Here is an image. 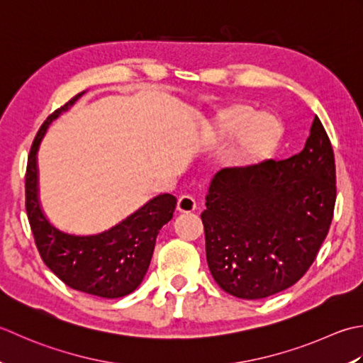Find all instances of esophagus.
I'll list each match as a JSON object with an SVG mask.
<instances>
[{
	"mask_svg": "<svg viewBox=\"0 0 363 363\" xmlns=\"http://www.w3.org/2000/svg\"><path fill=\"white\" fill-rule=\"evenodd\" d=\"M196 199L192 196H182L177 203V210L180 213H191L196 210Z\"/></svg>",
	"mask_w": 363,
	"mask_h": 363,
	"instance_id": "obj_1",
	"label": "esophagus"
}]
</instances>
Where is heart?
Masks as SVG:
<instances>
[{"mask_svg":"<svg viewBox=\"0 0 363 363\" xmlns=\"http://www.w3.org/2000/svg\"><path fill=\"white\" fill-rule=\"evenodd\" d=\"M216 136L230 140L240 132L230 150V161L238 167H255L269 160L282 139V123L274 114L255 113L247 103L220 111L216 117Z\"/></svg>","mask_w":363,"mask_h":363,"instance_id":"obj_1","label":"heart"}]
</instances>
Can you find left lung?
<instances>
[{"label":"left lung","instance_id":"obj_1","mask_svg":"<svg viewBox=\"0 0 363 363\" xmlns=\"http://www.w3.org/2000/svg\"><path fill=\"white\" fill-rule=\"evenodd\" d=\"M335 199L334 150L316 116L298 155L219 171L201 214L213 279L241 299L290 288L326 240Z\"/></svg>","mask_w":363,"mask_h":363}]
</instances>
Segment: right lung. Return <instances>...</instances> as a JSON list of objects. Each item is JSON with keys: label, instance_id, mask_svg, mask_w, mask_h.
<instances>
[{"label": "right lung", "instance_id": "1", "mask_svg": "<svg viewBox=\"0 0 363 363\" xmlns=\"http://www.w3.org/2000/svg\"><path fill=\"white\" fill-rule=\"evenodd\" d=\"M47 117L37 131L28 157L25 192L26 213L37 250L43 263L73 290L116 299L133 293L143 282L161 227L172 219L177 199L172 194L153 197L109 230L77 236L57 230L45 218L37 186V150L50 123L65 113L81 95Z\"/></svg>", "mask_w": 363, "mask_h": 363}]
</instances>
